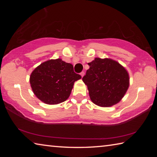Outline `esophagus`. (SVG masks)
Masks as SVG:
<instances>
[{
	"label": "esophagus",
	"instance_id": "esophagus-1",
	"mask_svg": "<svg viewBox=\"0 0 157 157\" xmlns=\"http://www.w3.org/2000/svg\"><path fill=\"white\" fill-rule=\"evenodd\" d=\"M80 75L82 76V78H83V76L84 75V72H83V71H82V72H81L80 73Z\"/></svg>",
	"mask_w": 157,
	"mask_h": 157
}]
</instances>
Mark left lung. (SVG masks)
Returning a JSON list of instances; mask_svg holds the SVG:
<instances>
[{"instance_id":"8db88e82","label":"left lung","mask_w":157,"mask_h":157,"mask_svg":"<svg viewBox=\"0 0 157 157\" xmlns=\"http://www.w3.org/2000/svg\"><path fill=\"white\" fill-rule=\"evenodd\" d=\"M88 64L90 67L82 81L87 86L92 102L102 107H109L120 102L129 86L126 69L109 58L96 57Z\"/></svg>"}]
</instances>
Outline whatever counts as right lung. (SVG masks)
Listing matches in <instances>:
<instances>
[{
    "label": "right lung",
    "mask_w": 157,
    "mask_h": 157,
    "mask_svg": "<svg viewBox=\"0 0 157 157\" xmlns=\"http://www.w3.org/2000/svg\"><path fill=\"white\" fill-rule=\"evenodd\" d=\"M82 77L62 59H50L34 68L30 76L34 94L48 105H57L70 96L75 82Z\"/></svg>",
    "instance_id": "right-lung-1"
}]
</instances>
